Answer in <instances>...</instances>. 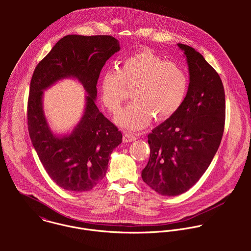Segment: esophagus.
Listing matches in <instances>:
<instances>
[{
	"label": "esophagus",
	"mask_w": 251,
	"mask_h": 251,
	"mask_svg": "<svg viewBox=\"0 0 251 251\" xmlns=\"http://www.w3.org/2000/svg\"><path fill=\"white\" fill-rule=\"evenodd\" d=\"M123 140H124V142H132V141L136 140V136L130 132H124Z\"/></svg>",
	"instance_id": "esophagus-1"
}]
</instances>
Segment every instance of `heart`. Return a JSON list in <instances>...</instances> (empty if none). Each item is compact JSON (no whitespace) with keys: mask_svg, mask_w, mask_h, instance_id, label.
Here are the masks:
<instances>
[{"mask_svg":"<svg viewBox=\"0 0 251 251\" xmlns=\"http://www.w3.org/2000/svg\"><path fill=\"white\" fill-rule=\"evenodd\" d=\"M187 87V74L180 66L142 49L125 59L119 69L102 74L100 95L103 105L116 114L131 90L134 100L116 122L129 129H141L152 117L157 122L171 118L182 104Z\"/></svg>","mask_w":251,"mask_h":251,"instance_id":"obj_1","label":"heart"}]
</instances>
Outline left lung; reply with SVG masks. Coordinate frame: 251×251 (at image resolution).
Masks as SVG:
<instances>
[{
	"label": "left lung",
	"mask_w": 251,
	"mask_h": 251,
	"mask_svg": "<svg viewBox=\"0 0 251 251\" xmlns=\"http://www.w3.org/2000/svg\"><path fill=\"white\" fill-rule=\"evenodd\" d=\"M189 70V85L179 110L148 135L150 159L144 181L161 195L192 187L210 166L225 125V93L215 69L194 48L178 43Z\"/></svg>",
	"instance_id": "1"
}]
</instances>
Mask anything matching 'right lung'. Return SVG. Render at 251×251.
<instances>
[{
  "label": "right lung",
  "mask_w": 251,
  "mask_h": 251,
  "mask_svg": "<svg viewBox=\"0 0 251 251\" xmlns=\"http://www.w3.org/2000/svg\"><path fill=\"white\" fill-rule=\"evenodd\" d=\"M119 50V41L112 36H64L33 73L27 106L30 138L49 177L68 191L95 187L106 174L111 152L122 143V132L95 101L101 69ZM67 76L78 78L89 96L80 123L70 136L60 139L47 125L42 91Z\"/></svg>",
  "instance_id": "obj_1"
}]
</instances>
